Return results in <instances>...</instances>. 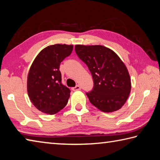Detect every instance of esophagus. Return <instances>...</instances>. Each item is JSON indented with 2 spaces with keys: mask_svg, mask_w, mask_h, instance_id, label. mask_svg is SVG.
<instances>
[{
  "mask_svg": "<svg viewBox=\"0 0 160 160\" xmlns=\"http://www.w3.org/2000/svg\"><path fill=\"white\" fill-rule=\"evenodd\" d=\"M80 89H81V87H80V85H78L75 86V88H72V90H73V91H76V90H80Z\"/></svg>",
  "mask_w": 160,
  "mask_h": 160,
  "instance_id": "obj_1",
  "label": "esophagus"
}]
</instances>
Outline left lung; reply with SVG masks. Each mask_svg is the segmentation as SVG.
Masks as SVG:
<instances>
[{"label": "left lung", "mask_w": 160, "mask_h": 160, "mask_svg": "<svg viewBox=\"0 0 160 160\" xmlns=\"http://www.w3.org/2000/svg\"><path fill=\"white\" fill-rule=\"evenodd\" d=\"M78 57L88 66L94 81L89 100L103 112L120 109L131 92V78L117 54L101 45H75Z\"/></svg>", "instance_id": "obj_1"}]
</instances>
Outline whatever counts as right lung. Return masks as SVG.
I'll return each mask as SVG.
<instances>
[{
    "label": "right lung",
    "instance_id": "obj_1",
    "mask_svg": "<svg viewBox=\"0 0 160 160\" xmlns=\"http://www.w3.org/2000/svg\"><path fill=\"white\" fill-rule=\"evenodd\" d=\"M72 45L46 47L35 58L29 70L28 93L34 106L47 114H55L66 107L69 88L61 83L60 64L72 53Z\"/></svg>",
    "mask_w": 160,
    "mask_h": 160
}]
</instances>
